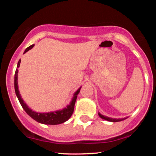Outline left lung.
<instances>
[{"mask_svg": "<svg viewBox=\"0 0 156 156\" xmlns=\"http://www.w3.org/2000/svg\"><path fill=\"white\" fill-rule=\"evenodd\" d=\"M99 116L101 117L102 119H105V120H107V121H110V122H119V121H122L123 120V119H126V118H124V119H112V118H109V117H105V116L102 115L99 113Z\"/></svg>", "mask_w": 156, "mask_h": 156, "instance_id": "obj_1", "label": "left lung"}]
</instances>
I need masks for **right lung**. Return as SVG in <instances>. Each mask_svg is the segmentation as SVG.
<instances>
[{
    "label": "right lung",
    "mask_w": 156,
    "mask_h": 156,
    "mask_svg": "<svg viewBox=\"0 0 156 156\" xmlns=\"http://www.w3.org/2000/svg\"><path fill=\"white\" fill-rule=\"evenodd\" d=\"M34 46V44H32V45L29 46L26 49L24 53H26L27 51H29L30 49H31ZM20 59L19 60L18 63H17V68L20 67ZM17 73H18V69H16L15 74V93L16 95H17V98H18L20 103L21 105L25 110L27 114L30 116L31 118H33L34 120H36L38 122L42 123V124H46V125H58L61 123H63L64 122L70 118L72 114L74 112V107H75V103H76L77 96H78V93L80 92V88L78 89V91L75 93L74 97H73L72 102L70 103L67 108H65L62 111H58V112H50V113H37L33 112L28 107L26 103H24V101H23V99L21 98L19 90H18V86H17Z\"/></svg>",
    "instance_id": "1"
}]
</instances>
